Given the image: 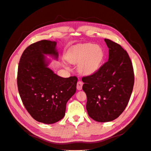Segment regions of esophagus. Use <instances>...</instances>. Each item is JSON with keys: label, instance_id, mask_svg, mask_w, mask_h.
Listing matches in <instances>:
<instances>
[{"label": "esophagus", "instance_id": "34e87169", "mask_svg": "<svg viewBox=\"0 0 151 151\" xmlns=\"http://www.w3.org/2000/svg\"><path fill=\"white\" fill-rule=\"evenodd\" d=\"M83 83L82 81H78L77 83V89L78 90H81L82 88H83Z\"/></svg>", "mask_w": 151, "mask_h": 151}]
</instances>
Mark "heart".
<instances>
[{
    "mask_svg": "<svg viewBox=\"0 0 151 151\" xmlns=\"http://www.w3.org/2000/svg\"><path fill=\"white\" fill-rule=\"evenodd\" d=\"M104 53L101 47L92 43L77 45L71 48L67 53V60L72 64L78 65L81 74L89 76L96 72L104 60ZM67 68L69 67L64 63Z\"/></svg>",
    "mask_w": 151,
    "mask_h": 151,
    "instance_id": "heart-1",
    "label": "heart"
}]
</instances>
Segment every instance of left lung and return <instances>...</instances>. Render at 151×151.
Listing matches in <instances>:
<instances>
[{"label":"left lung","instance_id":"left-lung-1","mask_svg":"<svg viewBox=\"0 0 151 151\" xmlns=\"http://www.w3.org/2000/svg\"><path fill=\"white\" fill-rule=\"evenodd\" d=\"M104 42L109 48L108 61L94 74L82 78L88 115L99 122H111L121 115L134 84L133 65L126 50L109 39Z\"/></svg>","mask_w":151,"mask_h":151}]
</instances>
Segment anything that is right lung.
Segmentation results:
<instances>
[{"instance_id": "1", "label": "right lung", "mask_w": 151, "mask_h": 151, "mask_svg": "<svg viewBox=\"0 0 151 151\" xmlns=\"http://www.w3.org/2000/svg\"><path fill=\"white\" fill-rule=\"evenodd\" d=\"M57 43L41 40L22 53L17 70L18 91L26 110L39 122L52 124L65 115L66 104L76 91L77 77L63 78L47 67L44 55L58 57Z\"/></svg>"}]
</instances>
